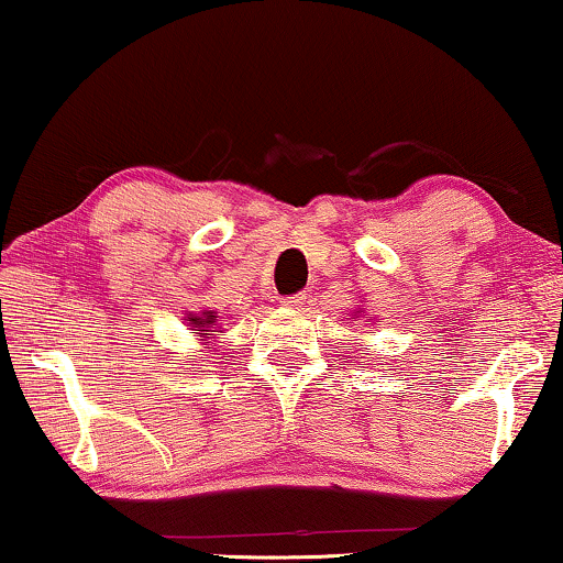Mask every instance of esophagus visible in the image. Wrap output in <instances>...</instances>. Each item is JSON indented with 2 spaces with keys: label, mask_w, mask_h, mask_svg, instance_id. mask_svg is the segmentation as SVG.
<instances>
[{
  "label": "esophagus",
  "mask_w": 563,
  "mask_h": 563,
  "mask_svg": "<svg viewBox=\"0 0 563 563\" xmlns=\"http://www.w3.org/2000/svg\"><path fill=\"white\" fill-rule=\"evenodd\" d=\"M303 303H306V292H296V296L280 298V306H285V308H300Z\"/></svg>",
  "instance_id": "esophagus-1"
}]
</instances>
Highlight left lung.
<instances>
[{
	"label": "left lung",
	"mask_w": 563,
	"mask_h": 563,
	"mask_svg": "<svg viewBox=\"0 0 563 563\" xmlns=\"http://www.w3.org/2000/svg\"><path fill=\"white\" fill-rule=\"evenodd\" d=\"M360 316H364V319H372V316H367V313H362V311H360V308H357V311H354V319H360Z\"/></svg>",
	"instance_id": "1"
}]
</instances>
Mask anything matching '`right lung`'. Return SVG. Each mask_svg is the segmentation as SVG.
<instances>
[{
    "instance_id": "add662e5",
    "label": "right lung",
    "mask_w": 563,
    "mask_h": 563,
    "mask_svg": "<svg viewBox=\"0 0 563 563\" xmlns=\"http://www.w3.org/2000/svg\"><path fill=\"white\" fill-rule=\"evenodd\" d=\"M184 321L188 323V329H191V334L201 336V344H206V350H211L213 339L219 334H213V331H219V316L217 311H201V313H194V311H186Z\"/></svg>"
}]
</instances>
